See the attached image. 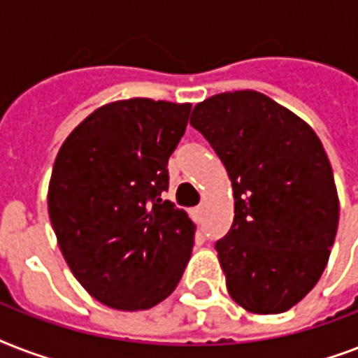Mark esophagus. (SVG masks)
<instances>
[{
	"instance_id": "34e87169",
	"label": "esophagus",
	"mask_w": 358,
	"mask_h": 358,
	"mask_svg": "<svg viewBox=\"0 0 358 358\" xmlns=\"http://www.w3.org/2000/svg\"><path fill=\"white\" fill-rule=\"evenodd\" d=\"M202 213H204V208L202 206H196L195 210H193V217H195V221H201Z\"/></svg>"
}]
</instances>
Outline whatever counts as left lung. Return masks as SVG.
I'll list each match as a JSON object with an SVG mask.
<instances>
[{
	"instance_id": "8db88e82",
	"label": "left lung",
	"mask_w": 358,
	"mask_h": 358,
	"mask_svg": "<svg viewBox=\"0 0 358 358\" xmlns=\"http://www.w3.org/2000/svg\"><path fill=\"white\" fill-rule=\"evenodd\" d=\"M191 126L223 162L234 189V223L215 243L232 299L255 314L286 312L316 286L338 229L322 141L255 91L196 103Z\"/></svg>"
}]
</instances>
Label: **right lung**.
I'll list each match as a JSON object with an SVG mask.
<instances>
[{"instance_id": "1", "label": "right lung", "mask_w": 358, "mask_h": 358, "mask_svg": "<svg viewBox=\"0 0 358 358\" xmlns=\"http://www.w3.org/2000/svg\"><path fill=\"white\" fill-rule=\"evenodd\" d=\"M191 103L131 98L89 115L53 163L48 212L74 277L103 305L146 310L178 286L195 224L171 201L169 157Z\"/></svg>"}]
</instances>
